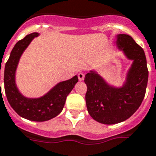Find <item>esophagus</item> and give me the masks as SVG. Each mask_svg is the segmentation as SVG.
Returning <instances> with one entry per match:
<instances>
[{"label":"esophagus","instance_id":"obj_1","mask_svg":"<svg viewBox=\"0 0 156 156\" xmlns=\"http://www.w3.org/2000/svg\"><path fill=\"white\" fill-rule=\"evenodd\" d=\"M78 79H79V81H83L84 79V77H85V75L84 73H79L78 74Z\"/></svg>","mask_w":156,"mask_h":156}]
</instances>
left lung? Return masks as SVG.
Masks as SVG:
<instances>
[{
  "instance_id": "8db88e82",
  "label": "left lung",
  "mask_w": 156,
  "mask_h": 156,
  "mask_svg": "<svg viewBox=\"0 0 156 156\" xmlns=\"http://www.w3.org/2000/svg\"><path fill=\"white\" fill-rule=\"evenodd\" d=\"M116 47L131 66L121 86L108 83L95 70L85 75L87 90L85 96L87 112L97 122L113 125L128 119L141 104L147 87L148 69L145 52L130 35L116 34Z\"/></svg>"
}]
</instances>
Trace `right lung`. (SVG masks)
I'll list each match as a JSON object with an SVG mask.
<instances>
[{"instance_id":"right-lung-1","label":"right lung","mask_w":156,"mask_h":156,"mask_svg":"<svg viewBox=\"0 0 156 156\" xmlns=\"http://www.w3.org/2000/svg\"><path fill=\"white\" fill-rule=\"evenodd\" d=\"M40 35L32 33L20 40L11 50L4 70L5 92L9 103L19 116L34 122H45L57 116L63 110L67 96L78 81V76L58 83L40 98H27L16 86V73L20 59L32 40ZM1 73V72H0Z\"/></svg>"}]
</instances>
